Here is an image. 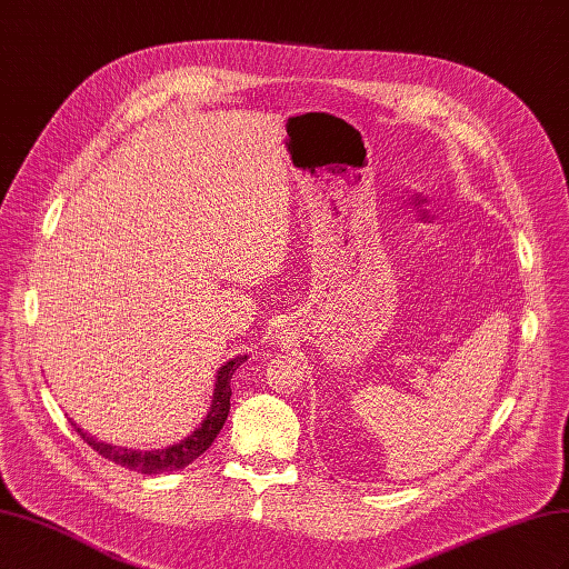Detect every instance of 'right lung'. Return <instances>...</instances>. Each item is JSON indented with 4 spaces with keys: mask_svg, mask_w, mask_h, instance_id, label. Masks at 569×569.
<instances>
[{
    "mask_svg": "<svg viewBox=\"0 0 569 569\" xmlns=\"http://www.w3.org/2000/svg\"><path fill=\"white\" fill-rule=\"evenodd\" d=\"M249 356H234L230 358L226 366L218 368L216 375V387H213V401L209 412H206V418L201 420V425L194 429L192 435H187L182 441L178 443H170L163 446V449H153V451H132L126 449V446H113L107 441H99L94 437H90L84 429H80L73 420V429L82 437V441H88L92 449L101 456V458H109L116 465H123L128 470L134 472H142V475H161V472H173V470H182L187 468L189 462L197 460L209 446L213 443V439L218 437V432L222 429L228 420V412H230V380L234 370L244 363Z\"/></svg>",
    "mask_w": 569,
    "mask_h": 569,
    "instance_id": "1",
    "label": "right lung"
}]
</instances>
